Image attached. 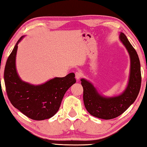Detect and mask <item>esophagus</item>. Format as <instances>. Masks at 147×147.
Listing matches in <instances>:
<instances>
[{"mask_svg": "<svg viewBox=\"0 0 147 147\" xmlns=\"http://www.w3.org/2000/svg\"><path fill=\"white\" fill-rule=\"evenodd\" d=\"M82 76V74L81 71H76V79L79 80L80 78H81Z\"/></svg>", "mask_w": 147, "mask_h": 147, "instance_id": "obj_1", "label": "esophagus"}]
</instances>
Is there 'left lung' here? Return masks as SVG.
<instances>
[{
  "mask_svg": "<svg viewBox=\"0 0 147 147\" xmlns=\"http://www.w3.org/2000/svg\"><path fill=\"white\" fill-rule=\"evenodd\" d=\"M119 39L130 57L129 76L125 90L117 95L105 96L90 81L81 79L86 109L93 117L104 120L117 118L125 112L136 99L142 82L140 62L136 51L123 32H120Z\"/></svg>",
  "mask_w": 147,
  "mask_h": 147,
  "instance_id": "left-lung-1",
  "label": "left lung"
}]
</instances>
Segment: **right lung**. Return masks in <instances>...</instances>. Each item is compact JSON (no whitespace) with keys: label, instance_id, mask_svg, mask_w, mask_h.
<instances>
[{"label":"right lung","instance_id":"add662e5","mask_svg":"<svg viewBox=\"0 0 147 147\" xmlns=\"http://www.w3.org/2000/svg\"><path fill=\"white\" fill-rule=\"evenodd\" d=\"M14 47L7 60L4 82L11 103L24 115L34 120H43L53 117L59 110L66 91L76 82L75 74L64 77H54L45 83L34 85L22 81L16 67L18 45Z\"/></svg>","mask_w":147,"mask_h":147}]
</instances>
